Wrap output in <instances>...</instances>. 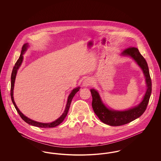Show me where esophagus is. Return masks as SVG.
<instances>
[{
  "mask_svg": "<svg viewBox=\"0 0 161 161\" xmlns=\"http://www.w3.org/2000/svg\"><path fill=\"white\" fill-rule=\"evenodd\" d=\"M92 83V81H91V80H89V79H86V80H85L84 81H83V86H86V87H87V86H90L91 84Z\"/></svg>",
  "mask_w": 161,
  "mask_h": 161,
  "instance_id": "34e87169",
  "label": "esophagus"
}]
</instances>
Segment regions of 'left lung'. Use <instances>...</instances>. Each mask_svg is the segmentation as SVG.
<instances>
[{"instance_id":"left-lung-1","label":"left lung","mask_w":161,"mask_h":161,"mask_svg":"<svg viewBox=\"0 0 161 161\" xmlns=\"http://www.w3.org/2000/svg\"><path fill=\"white\" fill-rule=\"evenodd\" d=\"M121 54L132 57L142 69L146 77L147 89L144 99L138 106L125 111H115L107 108L102 103L98 92L95 89L91 90L92 96V108L95 114L103 123L111 126L123 125L141 116L146 111L152 93V80L148 67L145 58L140 54L138 48L129 47L124 50Z\"/></svg>"}]
</instances>
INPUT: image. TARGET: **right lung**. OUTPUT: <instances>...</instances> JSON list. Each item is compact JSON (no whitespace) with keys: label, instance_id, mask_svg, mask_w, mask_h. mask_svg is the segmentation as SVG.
Wrapping results in <instances>:
<instances>
[{"label":"right lung","instance_id":"right-lung-1","mask_svg":"<svg viewBox=\"0 0 161 161\" xmlns=\"http://www.w3.org/2000/svg\"><path fill=\"white\" fill-rule=\"evenodd\" d=\"M27 47H28V44H24L23 45V46H22V51H21L20 55L19 57V59L17 60V61H16V63H15V64H14V66L13 69V71H12L11 77V92H10L11 100L13 101V104H14V106L15 107L17 112H18V114L20 116L22 119H23L24 121H25L26 123L29 124L30 125H31L38 127H42V128H51V127H56V126L58 125L59 124H60L63 121L64 118H66V115L68 114V112L69 111V107H70V103L72 102V100L74 98V97L75 95V93L79 91L80 87L75 88V89L72 90V91L69 95L68 99L67 104H66V108H65L63 114H62V115L59 118H58L57 120H55V121L53 122V123H38V122H37V121H33L32 119H30V118H27L26 116H25V115H23V114H22L20 112V111L19 110V108H17V106L15 105V102L14 101V98H13V89H14V81H15V76H16V74H17V70L19 68V67L20 66V65L22 64V60H23V54L26 51Z\"/></svg>","mask_w":161,"mask_h":161}]
</instances>
